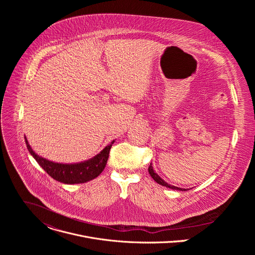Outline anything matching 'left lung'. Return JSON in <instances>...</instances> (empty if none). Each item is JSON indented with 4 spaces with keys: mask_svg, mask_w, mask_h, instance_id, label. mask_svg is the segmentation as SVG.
<instances>
[{
    "mask_svg": "<svg viewBox=\"0 0 255 255\" xmlns=\"http://www.w3.org/2000/svg\"><path fill=\"white\" fill-rule=\"evenodd\" d=\"M148 172H149V174L151 175V177L156 181L157 184H159V185H161V186H163V187H166V188L171 189V190H177V191H186V190H187V189H180V188H177V187H174V186H171V185L167 184L166 181H164V180L154 171V169H153L151 163H150V165H149V167H148Z\"/></svg>",
    "mask_w": 255,
    "mask_h": 255,
    "instance_id": "1",
    "label": "left lung"
}]
</instances>
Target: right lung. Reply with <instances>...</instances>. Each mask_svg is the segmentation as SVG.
Here are the masks:
<instances>
[{
  "instance_id": "right-lung-1",
  "label": "right lung",
  "mask_w": 255,
  "mask_h": 255,
  "mask_svg": "<svg viewBox=\"0 0 255 255\" xmlns=\"http://www.w3.org/2000/svg\"><path fill=\"white\" fill-rule=\"evenodd\" d=\"M25 142L29 152L34 157V159L38 162V164L52 178L60 181L62 184L75 185L87 183V181L96 178L104 170L109 158L110 149L115 140L107 145L100 153H98L93 158L78 163H58L50 161L46 158L39 156L38 154H36L31 148L26 137Z\"/></svg>"
}]
</instances>
